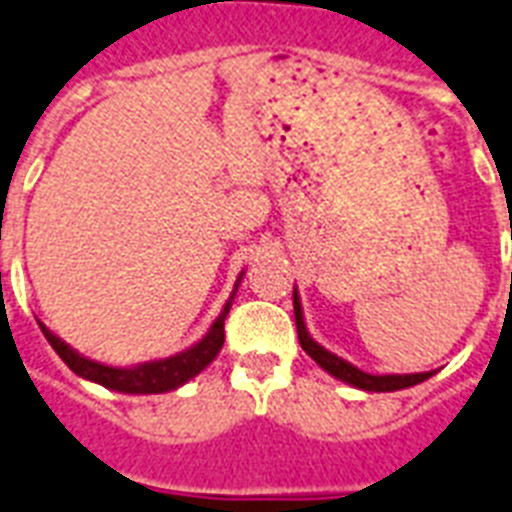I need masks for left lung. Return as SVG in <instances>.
<instances>
[{
    "mask_svg": "<svg viewBox=\"0 0 512 512\" xmlns=\"http://www.w3.org/2000/svg\"><path fill=\"white\" fill-rule=\"evenodd\" d=\"M293 315H296V331H299L301 350L307 352L323 371H328L339 382L350 384V387H358V390L366 392H395L414 387V384L425 382V379L433 376V371H422V374H368V371H360L358 366H352L350 360L339 358L331 350H326L307 331V320H304V310H301V299L296 288H293Z\"/></svg>",
    "mask_w": 512,
    "mask_h": 512,
    "instance_id": "8db88e82",
    "label": "left lung"
}]
</instances>
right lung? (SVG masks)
<instances>
[{
  "label": "right lung",
  "instance_id": "add662e5",
  "mask_svg": "<svg viewBox=\"0 0 512 512\" xmlns=\"http://www.w3.org/2000/svg\"><path fill=\"white\" fill-rule=\"evenodd\" d=\"M243 275L245 272L237 275L235 288L229 293L227 304L221 307L219 318L213 320L211 328L205 331V336L197 339L192 347H186V350L170 355V358L146 360V363H136V366H106V363L85 358L82 352L69 347V344L63 342L61 336H55L45 323H39V328H42V334H45V339L50 342V347L61 355L63 363H66L74 374L87 379V382L101 384L106 390L125 392V395H160V392L178 390L181 384L194 379V376L200 374V371H205V368L216 360V355H219L221 347H224V320H227L229 307H232V301H235L237 288L243 283Z\"/></svg>",
  "mask_w": 512,
  "mask_h": 512
}]
</instances>
